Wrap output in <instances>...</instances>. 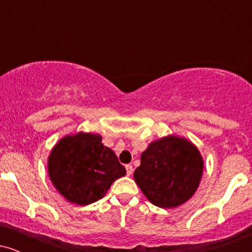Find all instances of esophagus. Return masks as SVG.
Returning a JSON list of instances; mask_svg holds the SVG:
<instances>
[{
	"mask_svg": "<svg viewBox=\"0 0 252 252\" xmlns=\"http://www.w3.org/2000/svg\"><path fill=\"white\" fill-rule=\"evenodd\" d=\"M126 174H128V175L132 174V166H131V164H126Z\"/></svg>",
	"mask_w": 252,
	"mask_h": 252,
	"instance_id": "esophagus-1",
	"label": "esophagus"
}]
</instances>
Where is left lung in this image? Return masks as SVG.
<instances>
[{
    "label": "left lung",
    "mask_w": 252,
    "mask_h": 252,
    "mask_svg": "<svg viewBox=\"0 0 252 252\" xmlns=\"http://www.w3.org/2000/svg\"><path fill=\"white\" fill-rule=\"evenodd\" d=\"M204 160L185 137L168 135L153 141L141 154L134 179L155 206L173 209L189 200L200 184Z\"/></svg>",
    "instance_id": "1"
}]
</instances>
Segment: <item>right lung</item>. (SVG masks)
<instances>
[{
	"mask_svg": "<svg viewBox=\"0 0 252 252\" xmlns=\"http://www.w3.org/2000/svg\"><path fill=\"white\" fill-rule=\"evenodd\" d=\"M47 168L58 192L79 206L102 199L112 182L126 174L114 150L102 143V136L83 131L59 140Z\"/></svg>",
	"mask_w": 252,
	"mask_h": 252,
	"instance_id": "obj_1",
	"label": "right lung"
}]
</instances>
